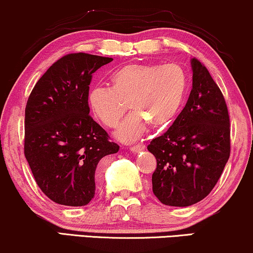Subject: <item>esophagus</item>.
I'll return each instance as SVG.
<instances>
[{"label": "esophagus", "instance_id": "esophagus-1", "mask_svg": "<svg viewBox=\"0 0 253 253\" xmlns=\"http://www.w3.org/2000/svg\"><path fill=\"white\" fill-rule=\"evenodd\" d=\"M145 150V145H141V144H138L136 146H132L130 148V151L132 152V153H139V152H143Z\"/></svg>", "mask_w": 253, "mask_h": 253}]
</instances>
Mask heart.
Segmentation results:
<instances>
[{"label": "heart", "mask_w": 253, "mask_h": 253, "mask_svg": "<svg viewBox=\"0 0 253 253\" xmlns=\"http://www.w3.org/2000/svg\"><path fill=\"white\" fill-rule=\"evenodd\" d=\"M110 87L94 86L87 93L89 109L108 127H115L126 112L132 109L116 131L124 143L141 137L148 123L155 127L169 124L184 99L186 74L177 64L129 63L109 76Z\"/></svg>", "instance_id": "b5f03b06"}]
</instances>
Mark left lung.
<instances>
[{"label": "left lung", "mask_w": 253, "mask_h": 253, "mask_svg": "<svg viewBox=\"0 0 253 253\" xmlns=\"http://www.w3.org/2000/svg\"><path fill=\"white\" fill-rule=\"evenodd\" d=\"M191 69L192 89L184 109L167 132L147 146L157 159L153 193L168 206H191L205 198L230 154L229 115L222 93L196 58Z\"/></svg>", "instance_id": "1"}]
</instances>
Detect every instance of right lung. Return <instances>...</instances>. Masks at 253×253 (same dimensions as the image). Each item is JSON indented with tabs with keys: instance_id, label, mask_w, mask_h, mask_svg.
I'll return each instance as SVG.
<instances>
[{
	"instance_id": "1",
	"label": "right lung",
	"mask_w": 253,
	"mask_h": 253,
	"mask_svg": "<svg viewBox=\"0 0 253 253\" xmlns=\"http://www.w3.org/2000/svg\"><path fill=\"white\" fill-rule=\"evenodd\" d=\"M113 58L69 54L44 72L25 108V158L44 195L65 206H85L95 195V169L120 146L89 114L93 72Z\"/></svg>"
}]
</instances>
